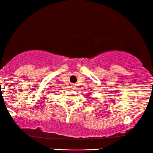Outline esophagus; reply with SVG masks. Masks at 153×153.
Wrapping results in <instances>:
<instances>
[{
  "mask_svg": "<svg viewBox=\"0 0 153 153\" xmlns=\"http://www.w3.org/2000/svg\"><path fill=\"white\" fill-rule=\"evenodd\" d=\"M72 87H73V89H74V88H75V85H72Z\"/></svg>",
  "mask_w": 153,
  "mask_h": 153,
  "instance_id": "34e87169",
  "label": "esophagus"
}]
</instances>
